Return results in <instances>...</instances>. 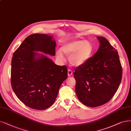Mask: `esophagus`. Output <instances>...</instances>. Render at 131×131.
Returning a JSON list of instances; mask_svg holds the SVG:
<instances>
[{
  "label": "esophagus",
  "mask_w": 131,
  "mask_h": 131,
  "mask_svg": "<svg viewBox=\"0 0 131 131\" xmlns=\"http://www.w3.org/2000/svg\"><path fill=\"white\" fill-rule=\"evenodd\" d=\"M72 75V71L70 69H69L68 70V77H70Z\"/></svg>",
  "instance_id": "obj_1"
}]
</instances>
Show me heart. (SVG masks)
<instances>
[{
  "label": "heart",
  "mask_w": 131,
  "mask_h": 131,
  "mask_svg": "<svg viewBox=\"0 0 131 131\" xmlns=\"http://www.w3.org/2000/svg\"><path fill=\"white\" fill-rule=\"evenodd\" d=\"M93 51V47L89 41L74 40L62 45L61 50L56 51V56L60 60L64 59L63 53L69 57L70 63L74 67L84 64L90 58Z\"/></svg>",
  "instance_id": "obj_1"
}]
</instances>
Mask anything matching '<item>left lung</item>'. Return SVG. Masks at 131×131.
Segmentation results:
<instances>
[{"mask_svg":"<svg viewBox=\"0 0 131 131\" xmlns=\"http://www.w3.org/2000/svg\"><path fill=\"white\" fill-rule=\"evenodd\" d=\"M100 46L93 57L78 67L74 76L78 99L86 106L103 105L113 97L122 78V68L117 50L106 39L97 36Z\"/></svg>","mask_w":131,"mask_h":131,"instance_id":"1","label":"left lung"}]
</instances>
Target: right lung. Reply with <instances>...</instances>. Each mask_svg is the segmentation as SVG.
Segmentation results:
<instances>
[{
    "label": "right lung",
    "mask_w": 131,
    "mask_h": 131,
    "mask_svg": "<svg viewBox=\"0 0 131 131\" xmlns=\"http://www.w3.org/2000/svg\"><path fill=\"white\" fill-rule=\"evenodd\" d=\"M55 46L52 35L33 34L26 38L13 53L12 89L20 101L32 108L42 110L50 107L68 77L65 66L55 64L45 55L55 56Z\"/></svg>",
    "instance_id": "right-lung-1"
}]
</instances>
